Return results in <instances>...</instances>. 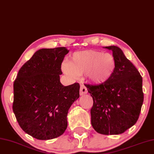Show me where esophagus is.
I'll list each match as a JSON object with an SVG mask.
<instances>
[{
    "mask_svg": "<svg viewBox=\"0 0 154 154\" xmlns=\"http://www.w3.org/2000/svg\"><path fill=\"white\" fill-rule=\"evenodd\" d=\"M87 93H88V90L86 88V87L84 86V85H82L81 87H80V95H84Z\"/></svg>",
    "mask_w": 154,
    "mask_h": 154,
    "instance_id": "obj_1",
    "label": "esophagus"
}]
</instances>
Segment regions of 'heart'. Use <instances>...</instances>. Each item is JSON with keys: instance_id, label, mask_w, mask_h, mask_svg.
<instances>
[{"instance_id": "b5f03b06", "label": "heart", "mask_w": 154, "mask_h": 154, "mask_svg": "<svg viewBox=\"0 0 154 154\" xmlns=\"http://www.w3.org/2000/svg\"><path fill=\"white\" fill-rule=\"evenodd\" d=\"M116 69L114 56L109 53L88 50L75 52L70 63L62 64V70L72 78L85 74L94 84H101L111 79Z\"/></svg>"}]
</instances>
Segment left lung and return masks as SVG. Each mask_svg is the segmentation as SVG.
I'll use <instances>...</instances> for the list:
<instances>
[{"label":"left lung","mask_w":154,"mask_h":154,"mask_svg":"<svg viewBox=\"0 0 154 154\" xmlns=\"http://www.w3.org/2000/svg\"><path fill=\"white\" fill-rule=\"evenodd\" d=\"M104 48L112 51L116 71L107 82L86 86L93 99L90 114L94 130L105 135H116L125 132L138 121L144 99L143 78L120 48Z\"/></svg>","instance_id":"left-lung-1"}]
</instances>
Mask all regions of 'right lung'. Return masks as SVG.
I'll use <instances>...</instances> for the list:
<instances>
[{
	"instance_id": "add662e5",
	"label": "right lung",
	"mask_w": 154,
	"mask_h": 154,
	"mask_svg": "<svg viewBox=\"0 0 154 154\" xmlns=\"http://www.w3.org/2000/svg\"><path fill=\"white\" fill-rule=\"evenodd\" d=\"M66 47L36 51L19 70L14 83L13 111L23 130L38 140H50L66 130L68 109L79 97L78 83L61 84Z\"/></svg>"
}]
</instances>
